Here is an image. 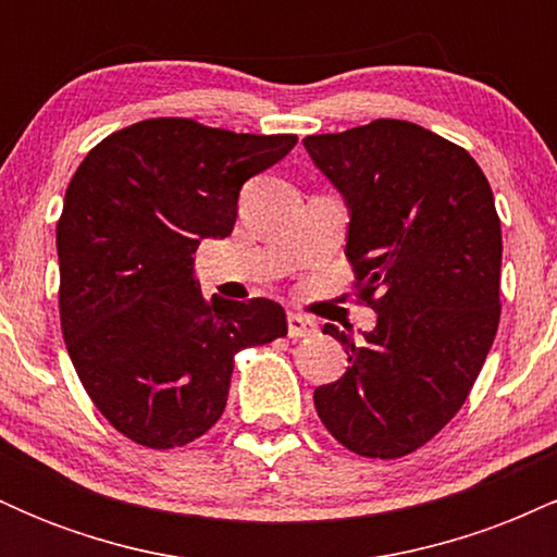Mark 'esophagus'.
<instances>
[{
	"mask_svg": "<svg viewBox=\"0 0 557 557\" xmlns=\"http://www.w3.org/2000/svg\"><path fill=\"white\" fill-rule=\"evenodd\" d=\"M317 332V322L309 317H300V314H287V335L290 337H306V335H314Z\"/></svg>",
	"mask_w": 557,
	"mask_h": 557,
	"instance_id": "esophagus-1",
	"label": "esophagus"
}]
</instances>
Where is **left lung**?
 I'll list each match as a JSON object with an SVG mask.
<instances>
[{
	"mask_svg": "<svg viewBox=\"0 0 557 557\" xmlns=\"http://www.w3.org/2000/svg\"><path fill=\"white\" fill-rule=\"evenodd\" d=\"M304 146L345 198V257L376 311L361 337L324 324L348 369L314 389L317 413L359 456H408L456 417L495 341L503 235L492 188L469 151L406 120Z\"/></svg>",
	"mask_w": 557,
	"mask_h": 557,
	"instance_id": "left-lung-1",
	"label": "left lung"
}]
</instances>
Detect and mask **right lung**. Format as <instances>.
Instances as JSON below:
<instances>
[{
    "instance_id": "obj_1",
    "label": "right lung",
    "mask_w": 557,
    "mask_h": 557,
    "mask_svg": "<svg viewBox=\"0 0 557 557\" xmlns=\"http://www.w3.org/2000/svg\"><path fill=\"white\" fill-rule=\"evenodd\" d=\"M296 140L157 117L75 170L57 222L62 335L88 398L133 443H194L225 411L235 354L287 335L270 298H203L194 253L233 233L243 183Z\"/></svg>"
}]
</instances>
